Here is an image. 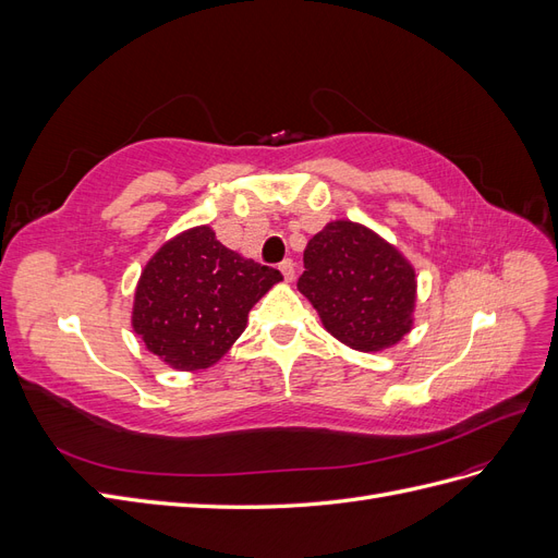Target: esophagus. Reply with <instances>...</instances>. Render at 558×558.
Returning a JSON list of instances; mask_svg holds the SVG:
<instances>
[{
  "mask_svg": "<svg viewBox=\"0 0 558 558\" xmlns=\"http://www.w3.org/2000/svg\"><path fill=\"white\" fill-rule=\"evenodd\" d=\"M279 269H281V275H283V279H286V281H291V279L295 277V265H293V260H283V263H279Z\"/></svg>",
  "mask_w": 558,
  "mask_h": 558,
  "instance_id": "1",
  "label": "esophagus"
}]
</instances>
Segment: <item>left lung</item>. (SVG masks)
Here are the masks:
<instances>
[{"label":"left lung","mask_w":558,"mask_h":558,"mask_svg":"<svg viewBox=\"0 0 558 558\" xmlns=\"http://www.w3.org/2000/svg\"><path fill=\"white\" fill-rule=\"evenodd\" d=\"M298 289L324 328L356 351L393 347L414 324V267L361 223L332 221L314 234Z\"/></svg>","instance_id":"8db88e82"}]
</instances>
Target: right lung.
<instances>
[{
    "mask_svg": "<svg viewBox=\"0 0 558 558\" xmlns=\"http://www.w3.org/2000/svg\"><path fill=\"white\" fill-rule=\"evenodd\" d=\"M279 269L216 240L209 226L165 242L142 269L132 328L174 369H207L244 332L251 307L279 283Z\"/></svg>",
    "mask_w": 558,
    "mask_h": 558,
    "instance_id": "1",
    "label": "right lung"
}]
</instances>
